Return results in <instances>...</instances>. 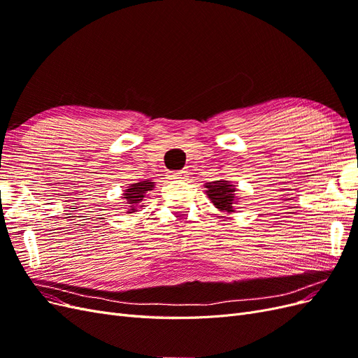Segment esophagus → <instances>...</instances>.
Instances as JSON below:
<instances>
[{
	"label": "esophagus",
	"instance_id": "34e87169",
	"mask_svg": "<svg viewBox=\"0 0 358 358\" xmlns=\"http://www.w3.org/2000/svg\"><path fill=\"white\" fill-rule=\"evenodd\" d=\"M167 176H169V179H185V178H187L185 171H183V170H175V171H169V173H167Z\"/></svg>",
	"mask_w": 358,
	"mask_h": 358
}]
</instances>
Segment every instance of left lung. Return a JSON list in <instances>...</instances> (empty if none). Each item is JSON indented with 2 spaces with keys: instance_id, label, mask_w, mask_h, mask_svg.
<instances>
[{
  "instance_id": "obj_1",
  "label": "left lung",
  "mask_w": 358,
  "mask_h": 358,
  "mask_svg": "<svg viewBox=\"0 0 358 358\" xmlns=\"http://www.w3.org/2000/svg\"><path fill=\"white\" fill-rule=\"evenodd\" d=\"M208 196L212 203L222 212H234L233 200H234V188L227 183V180H215L206 183Z\"/></svg>"
}]
</instances>
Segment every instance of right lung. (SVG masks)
Returning a JSON list of instances; mask_svg holds the SVG:
<instances>
[{
    "label": "right lung",
    "instance_id": "obj_1",
    "mask_svg": "<svg viewBox=\"0 0 358 358\" xmlns=\"http://www.w3.org/2000/svg\"><path fill=\"white\" fill-rule=\"evenodd\" d=\"M152 188H154V182L143 180V182L133 183V185L124 192V196H125L124 199L128 204V208L131 209V210H128L129 213L137 209V206L143 201V199L146 197V194Z\"/></svg>",
    "mask_w": 358,
    "mask_h": 358
}]
</instances>
